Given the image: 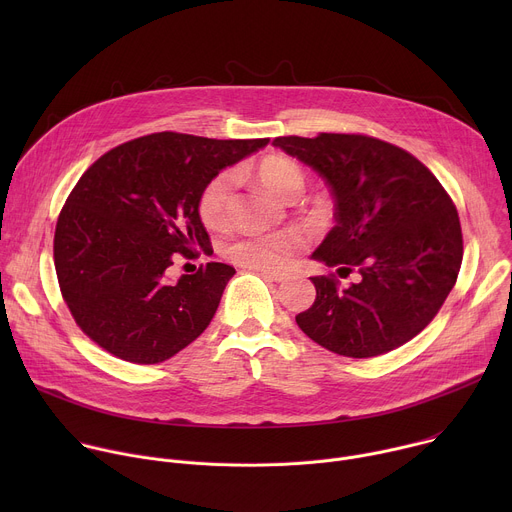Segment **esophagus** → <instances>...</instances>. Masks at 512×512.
I'll list each match as a JSON object with an SVG mask.
<instances>
[{
    "instance_id": "34e87169",
    "label": "esophagus",
    "mask_w": 512,
    "mask_h": 512,
    "mask_svg": "<svg viewBox=\"0 0 512 512\" xmlns=\"http://www.w3.org/2000/svg\"><path fill=\"white\" fill-rule=\"evenodd\" d=\"M255 271H257L261 277H265V279H269V281H275V283L287 279V275L281 273V271H271V269H255Z\"/></svg>"
}]
</instances>
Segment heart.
Returning <instances> with one entry per match:
<instances>
[{"label": "heart", "instance_id": "obj_1", "mask_svg": "<svg viewBox=\"0 0 512 512\" xmlns=\"http://www.w3.org/2000/svg\"><path fill=\"white\" fill-rule=\"evenodd\" d=\"M259 182L277 198L291 202L304 190L302 170L287 158L269 156L257 166ZM235 176L221 172L214 176L200 192L198 214L208 229H225L231 216ZM302 247V239L296 233L273 235H247L239 237L227 247V257L247 269H283L294 253Z\"/></svg>", "mask_w": 512, "mask_h": 512}]
</instances>
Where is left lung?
Segmentation results:
<instances>
[{"label":"left lung","mask_w":512,"mask_h":512,"mask_svg":"<svg viewBox=\"0 0 512 512\" xmlns=\"http://www.w3.org/2000/svg\"><path fill=\"white\" fill-rule=\"evenodd\" d=\"M273 145L318 172L334 198L336 225L312 253L358 281L310 277L316 302L296 316L320 346L352 358L385 354L440 312L462 265L458 210L409 152L354 133L277 137Z\"/></svg>","instance_id":"1"}]
</instances>
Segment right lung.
<instances>
[{"mask_svg":"<svg viewBox=\"0 0 512 512\" xmlns=\"http://www.w3.org/2000/svg\"><path fill=\"white\" fill-rule=\"evenodd\" d=\"M267 143L152 133L117 145L81 176L58 216L54 267L93 342L121 360L156 364L206 330L235 267L212 261L178 281L168 269L208 245L202 188Z\"/></svg>","mask_w":512,"mask_h":512,"instance_id":"right-lung-1","label":"right lung"}]
</instances>
